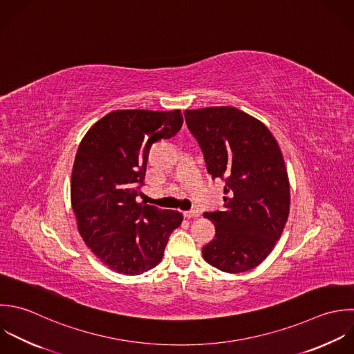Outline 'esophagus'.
I'll use <instances>...</instances> for the list:
<instances>
[{
	"label": "esophagus",
	"mask_w": 354,
	"mask_h": 354,
	"mask_svg": "<svg viewBox=\"0 0 354 354\" xmlns=\"http://www.w3.org/2000/svg\"><path fill=\"white\" fill-rule=\"evenodd\" d=\"M183 215L186 218H198L201 215V212L198 209H192V211H186Z\"/></svg>",
	"instance_id": "obj_1"
}]
</instances>
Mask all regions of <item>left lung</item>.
<instances>
[{"mask_svg": "<svg viewBox=\"0 0 354 354\" xmlns=\"http://www.w3.org/2000/svg\"><path fill=\"white\" fill-rule=\"evenodd\" d=\"M208 174L226 182L223 211L205 212L215 239L203 258L226 273L261 265L279 241L290 214V180L280 146L268 127L230 106L186 110Z\"/></svg>", "mask_w": 354, "mask_h": 354, "instance_id": "1", "label": "left lung"}]
</instances>
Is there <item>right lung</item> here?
Wrapping results in <instances>:
<instances>
[{"instance_id":"1","label":"right lung","mask_w":354,"mask_h":354,"mask_svg":"<svg viewBox=\"0 0 354 354\" xmlns=\"http://www.w3.org/2000/svg\"><path fill=\"white\" fill-rule=\"evenodd\" d=\"M180 110H114L82 138L73 165L70 196L84 243L111 270L132 276L157 266L178 211L136 203L149 150L182 128Z\"/></svg>"}]
</instances>
